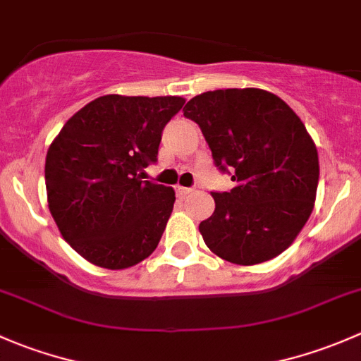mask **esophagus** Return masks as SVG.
<instances>
[{
    "instance_id": "obj_1",
    "label": "esophagus",
    "mask_w": 361,
    "mask_h": 361,
    "mask_svg": "<svg viewBox=\"0 0 361 361\" xmlns=\"http://www.w3.org/2000/svg\"><path fill=\"white\" fill-rule=\"evenodd\" d=\"M194 188H188V187H176V194L178 197H187L188 194H192Z\"/></svg>"
}]
</instances>
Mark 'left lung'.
Segmentation results:
<instances>
[{"mask_svg":"<svg viewBox=\"0 0 361 361\" xmlns=\"http://www.w3.org/2000/svg\"><path fill=\"white\" fill-rule=\"evenodd\" d=\"M183 113L235 181L231 192L211 194L214 211L199 225L206 246L238 265L278 257L304 228L318 190V150L302 120L281 97L253 87L199 94Z\"/></svg>","mask_w":361,"mask_h":361,"instance_id":"obj_1","label":"left lung"}]
</instances>
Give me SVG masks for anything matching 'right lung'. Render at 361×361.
Masks as SVG:
<instances>
[{
  "label": "right lung",
  "mask_w": 361,
  "mask_h": 361,
  "mask_svg": "<svg viewBox=\"0 0 361 361\" xmlns=\"http://www.w3.org/2000/svg\"><path fill=\"white\" fill-rule=\"evenodd\" d=\"M183 104L178 96L108 94L76 111L50 143L49 209L90 264L122 271L157 248L176 197L140 173L157 160L164 126Z\"/></svg>",
  "instance_id": "add662e5"
}]
</instances>
